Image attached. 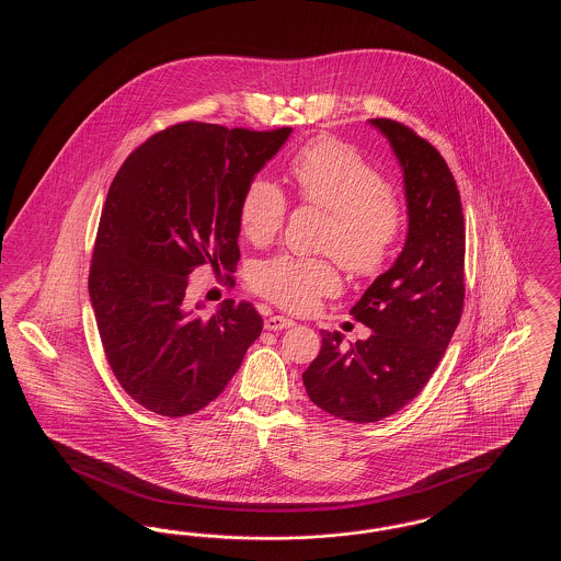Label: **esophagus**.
Returning <instances> with one entry per match:
<instances>
[{"label": "esophagus", "instance_id": "esophagus-1", "mask_svg": "<svg viewBox=\"0 0 561 561\" xmlns=\"http://www.w3.org/2000/svg\"><path fill=\"white\" fill-rule=\"evenodd\" d=\"M294 321L288 320V318H284V316H271L265 320V328L267 330H273V332H277V330H284V328H293Z\"/></svg>", "mask_w": 561, "mask_h": 561}]
</instances>
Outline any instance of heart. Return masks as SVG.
<instances>
[{
    "label": "heart",
    "instance_id": "1",
    "mask_svg": "<svg viewBox=\"0 0 561 561\" xmlns=\"http://www.w3.org/2000/svg\"><path fill=\"white\" fill-rule=\"evenodd\" d=\"M300 197L330 213L321 248L336 254L355 277H374L389 265L403 229L400 202L385 176L353 147L320 138L302 147L290 163ZM288 199L277 183L254 176L241 195V231L252 243H268L286 220ZM250 284L277 307L311 313L323 296L341 288L332 256L279 254L259 263Z\"/></svg>",
    "mask_w": 561,
    "mask_h": 561
}]
</instances>
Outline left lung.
Instances as JSON below:
<instances>
[{"label": "left lung", "instance_id": "obj_1", "mask_svg": "<svg viewBox=\"0 0 561 561\" xmlns=\"http://www.w3.org/2000/svg\"><path fill=\"white\" fill-rule=\"evenodd\" d=\"M370 124L400 161L408 236L393 267L351 309L373 334L343 348L339 332H321L320 355L302 373L318 408L359 425L396 414L423 391L465 302V218L448 163L400 122Z\"/></svg>", "mask_w": 561, "mask_h": 561}]
</instances>
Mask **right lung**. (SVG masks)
<instances>
[{"label": "right lung", "instance_id": "obj_1", "mask_svg": "<svg viewBox=\"0 0 561 561\" xmlns=\"http://www.w3.org/2000/svg\"><path fill=\"white\" fill-rule=\"evenodd\" d=\"M290 133L185 122L153 134L115 174L88 290L108 366L142 408L168 419L206 408L261 336L250 302L229 298L202 316L185 293L195 268L238 265L241 195Z\"/></svg>", "mask_w": 561, "mask_h": 561}]
</instances>
